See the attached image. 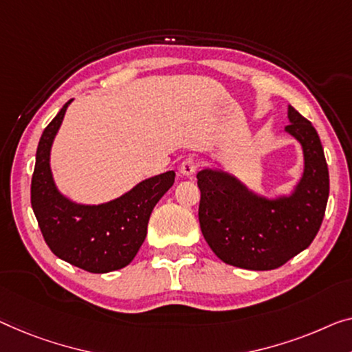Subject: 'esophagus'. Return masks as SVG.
Segmentation results:
<instances>
[{
  "mask_svg": "<svg viewBox=\"0 0 352 352\" xmlns=\"http://www.w3.org/2000/svg\"><path fill=\"white\" fill-rule=\"evenodd\" d=\"M197 167H199V162L196 160H194V158H186L185 161L182 162L180 167H178V170H180L182 175L191 177L194 172L197 170Z\"/></svg>",
  "mask_w": 352,
  "mask_h": 352,
  "instance_id": "1",
  "label": "esophagus"
}]
</instances>
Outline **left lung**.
I'll return each mask as SVG.
<instances>
[{"mask_svg":"<svg viewBox=\"0 0 352 352\" xmlns=\"http://www.w3.org/2000/svg\"><path fill=\"white\" fill-rule=\"evenodd\" d=\"M285 131L302 144L305 169L289 197L265 199L226 172L204 169L199 223L214 254L229 265L274 270L310 246L329 199V169L319 135L296 109Z\"/></svg>","mask_w":352,"mask_h":352,"instance_id":"left-lung-1","label":"left lung"}]
</instances>
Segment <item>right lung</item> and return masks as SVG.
I'll return each mask as SVG.
<instances>
[{
    "label": "right lung",
    "mask_w": 352,
    "mask_h": 352,
    "mask_svg": "<svg viewBox=\"0 0 352 352\" xmlns=\"http://www.w3.org/2000/svg\"><path fill=\"white\" fill-rule=\"evenodd\" d=\"M69 102L41 135L31 178V207L52 253L82 270L107 274L123 269L138 254L150 214L174 185L175 172L146 178L101 206H80L61 196L52 177L50 148Z\"/></svg>",
    "instance_id": "obj_1"
}]
</instances>
